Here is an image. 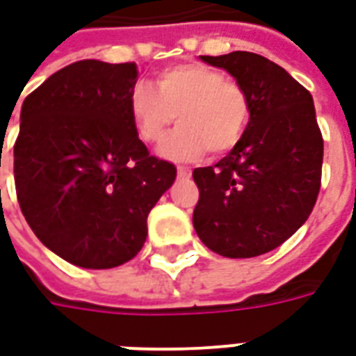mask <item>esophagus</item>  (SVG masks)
Instances as JSON below:
<instances>
[{
    "mask_svg": "<svg viewBox=\"0 0 356 356\" xmlns=\"http://www.w3.org/2000/svg\"><path fill=\"white\" fill-rule=\"evenodd\" d=\"M177 175L181 179L191 177V168H185V165H179V168H177Z\"/></svg>",
    "mask_w": 356,
    "mask_h": 356,
    "instance_id": "34e87169",
    "label": "esophagus"
}]
</instances>
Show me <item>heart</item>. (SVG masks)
<instances>
[{"label":"heart","mask_w":356,"mask_h":356,"mask_svg":"<svg viewBox=\"0 0 356 356\" xmlns=\"http://www.w3.org/2000/svg\"><path fill=\"white\" fill-rule=\"evenodd\" d=\"M156 91L135 83L127 108L135 133L148 145L163 139L177 116L179 127L163 140L160 154L193 160L208 150L219 156L238 145L250 120V99L238 81L200 63L163 68L154 78Z\"/></svg>","instance_id":"heart-1"}]
</instances>
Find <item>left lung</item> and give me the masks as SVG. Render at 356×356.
I'll use <instances>...</instances> for the list:
<instances>
[{"label":"left lung","instance_id":"8db88e82","mask_svg":"<svg viewBox=\"0 0 356 356\" xmlns=\"http://www.w3.org/2000/svg\"><path fill=\"white\" fill-rule=\"evenodd\" d=\"M246 89L250 122L216 165L196 168L200 198L193 225L223 257H255L290 238L311 216L321 191L324 140L313 97L282 66L248 53L202 57Z\"/></svg>","mask_w":356,"mask_h":356}]
</instances>
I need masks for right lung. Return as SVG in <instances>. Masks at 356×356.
<instances>
[{
  "label": "right lung",
  "instance_id": "obj_1",
  "mask_svg": "<svg viewBox=\"0 0 356 356\" xmlns=\"http://www.w3.org/2000/svg\"><path fill=\"white\" fill-rule=\"evenodd\" d=\"M135 63L78 60L22 102L15 188L22 216L51 252L83 268L129 261L147 217L177 177L135 133L127 97Z\"/></svg>",
  "mask_w": 356,
  "mask_h": 356
}]
</instances>
